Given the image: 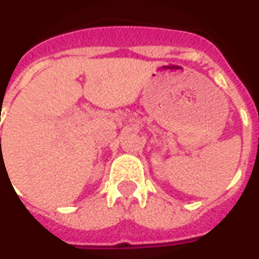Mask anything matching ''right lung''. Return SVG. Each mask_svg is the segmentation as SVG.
I'll list each match as a JSON object with an SVG mask.
<instances>
[{"mask_svg":"<svg viewBox=\"0 0 259 259\" xmlns=\"http://www.w3.org/2000/svg\"><path fill=\"white\" fill-rule=\"evenodd\" d=\"M0 140H1V139H0Z\"/></svg>","mask_w":259,"mask_h":259,"instance_id":"1","label":"right lung"}]
</instances>
